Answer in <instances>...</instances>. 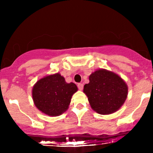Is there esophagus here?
Here are the masks:
<instances>
[{"label":"esophagus","instance_id":"obj_1","mask_svg":"<svg viewBox=\"0 0 153 153\" xmlns=\"http://www.w3.org/2000/svg\"><path fill=\"white\" fill-rule=\"evenodd\" d=\"M78 88L79 90L82 91V88H83V84H82V83H78Z\"/></svg>","mask_w":153,"mask_h":153}]
</instances>
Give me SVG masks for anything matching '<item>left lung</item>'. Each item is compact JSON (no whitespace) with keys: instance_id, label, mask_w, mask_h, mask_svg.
I'll return each mask as SVG.
<instances>
[{"instance_id":"1","label":"left lung","mask_w":153,"mask_h":153,"mask_svg":"<svg viewBox=\"0 0 153 153\" xmlns=\"http://www.w3.org/2000/svg\"><path fill=\"white\" fill-rule=\"evenodd\" d=\"M89 83L84 85L91 108L100 114H110L124 104L128 87L118 75L105 69L97 70L89 76Z\"/></svg>"}]
</instances>
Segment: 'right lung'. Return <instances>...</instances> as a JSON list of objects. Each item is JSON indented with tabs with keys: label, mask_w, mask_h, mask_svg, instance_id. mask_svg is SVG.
Here are the masks:
<instances>
[{
	"label": "right lung",
	"mask_w": 153,
	"mask_h": 153,
	"mask_svg": "<svg viewBox=\"0 0 153 153\" xmlns=\"http://www.w3.org/2000/svg\"><path fill=\"white\" fill-rule=\"evenodd\" d=\"M78 91L73 82H65L59 73L47 75L39 80L32 89L36 108L45 114L57 117L68 108L73 95Z\"/></svg>",
	"instance_id": "right-lung-1"
}]
</instances>
